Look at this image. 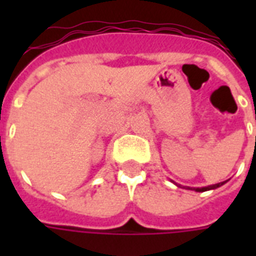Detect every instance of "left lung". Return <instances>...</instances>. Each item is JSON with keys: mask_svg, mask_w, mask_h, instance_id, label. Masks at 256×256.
Listing matches in <instances>:
<instances>
[{"mask_svg": "<svg viewBox=\"0 0 256 256\" xmlns=\"http://www.w3.org/2000/svg\"><path fill=\"white\" fill-rule=\"evenodd\" d=\"M222 184H224V182H220V183H216V184H211V186H207V187H188V188H191V190H195L198 191V192H202V191H207V190H212V188H216V187L222 186Z\"/></svg>", "mask_w": 256, "mask_h": 256, "instance_id": "obj_1", "label": "left lung"}]
</instances>
